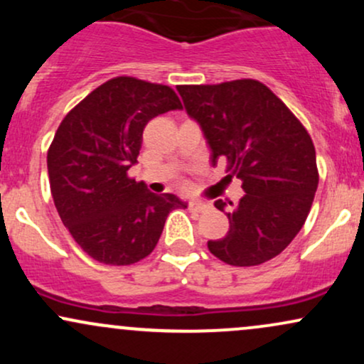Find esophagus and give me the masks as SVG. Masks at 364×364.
I'll list each match as a JSON object with an SVG mask.
<instances>
[{
	"mask_svg": "<svg viewBox=\"0 0 364 364\" xmlns=\"http://www.w3.org/2000/svg\"><path fill=\"white\" fill-rule=\"evenodd\" d=\"M188 208H190L191 212H205L207 208H208V205L207 203H203V202H190L188 203Z\"/></svg>",
	"mask_w": 364,
	"mask_h": 364,
	"instance_id": "34e87169",
	"label": "esophagus"
}]
</instances>
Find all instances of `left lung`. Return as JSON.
I'll list each match as a JSON object with an SVG mask.
<instances>
[{
  "label": "left lung",
  "instance_id": "1",
  "mask_svg": "<svg viewBox=\"0 0 364 364\" xmlns=\"http://www.w3.org/2000/svg\"><path fill=\"white\" fill-rule=\"evenodd\" d=\"M185 109L202 128L212 164L228 161L245 196L229 202V231L208 241L219 260L252 267L277 257L303 228L318 186L313 141L299 119L262 82L178 85ZM224 212L228 203L217 200Z\"/></svg>",
  "mask_w": 364,
  "mask_h": 364
}]
</instances>
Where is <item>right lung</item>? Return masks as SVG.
Listing matches in <instances>:
<instances>
[{
    "mask_svg": "<svg viewBox=\"0 0 364 364\" xmlns=\"http://www.w3.org/2000/svg\"><path fill=\"white\" fill-rule=\"evenodd\" d=\"M183 109L171 87L116 77L61 121L48 150L51 195L65 228L94 260L132 265L156 248L166 219L186 208L176 195H156L128 176L145 124Z\"/></svg>",
    "mask_w": 364,
    "mask_h": 364,
    "instance_id": "right-lung-1",
    "label": "right lung"
}]
</instances>
